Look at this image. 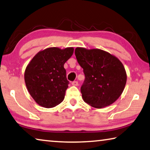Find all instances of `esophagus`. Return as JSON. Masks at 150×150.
Masks as SVG:
<instances>
[{"instance_id": "esophagus-1", "label": "esophagus", "mask_w": 150, "mask_h": 150, "mask_svg": "<svg viewBox=\"0 0 150 150\" xmlns=\"http://www.w3.org/2000/svg\"><path fill=\"white\" fill-rule=\"evenodd\" d=\"M72 85L75 86H78V82H77V81H73V82H72Z\"/></svg>"}]
</instances>
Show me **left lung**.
<instances>
[{"label":"left lung","instance_id":"left-lung-1","mask_svg":"<svg viewBox=\"0 0 150 150\" xmlns=\"http://www.w3.org/2000/svg\"><path fill=\"white\" fill-rule=\"evenodd\" d=\"M75 55L85 76L80 88L84 101L96 108L113 104L126 86L127 76L122 63L100 49L78 47Z\"/></svg>","mask_w":150,"mask_h":150}]
</instances>
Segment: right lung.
I'll return each instance as SVG.
<instances>
[{
  "label": "right lung",
  "mask_w": 150,
  "mask_h": 150,
  "mask_svg": "<svg viewBox=\"0 0 150 150\" xmlns=\"http://www.w3.org/2000/svg\"><path fill=\"white\" fill-rule=\"evenodd\" d=\"M73 52V48H46L39 52L27 66L24 72L26 88L41 106L50 108L63 101L69 84L64 64Z\"/></svg>",
  "instance_id": "right-lung-1"
}]
</instances>
